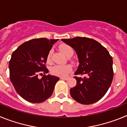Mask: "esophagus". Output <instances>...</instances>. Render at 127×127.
<instances>
[{
    "label": "esophagus",
    "mask_w": 127,
    "mask_h": 127,
    "mask_svg": "<svg viewBox=\"0 0 127 127\" xmlns=\"http://www.w3.org/2000/svg\"><path fill=\"white\" fill-rule=\"evenodd\" d=\"M60 79H63V80H67L69 79V77H60Z\"/></svg>",
    "instance_id": "esophagus-1"
}]
</instances>
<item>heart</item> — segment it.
<instances>
[{
    "label": "heart",
    "mask_w": 127,
    "mask_h": 127,
    "mask_svg": "<svg viewBox=\"0 0 127 127\" xmlns=\"http://www.w3.org/2000/svg\"><path fill=\"white\" fill-rule=\"evenodd\" d=\"M62 53L64 54L67 57H70L73 55V49L70 46L62 44L59 47ZM51 52L50 51L47 56V62L50 63L51 62ZM71 71V67L69 65H55L51 68V72L53 75L59 76V77H65L69 74Z\"/></svg>",
    "instance_id": "1"
}]
</instances>
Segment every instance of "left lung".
Instances as JSON below:
<instances>
[{"label":"left lung","instance_id":"obj_1","mask_svg":"<svg viewBox=\"0 0 127 127\" xmlns=\"http://www.w3.org/2000/svg\"><path fill=\"white\" fill-rule=\"evenodd\" d=\"M73 48L79 64L75 75L77 83L70 90L71 97L82 104H92L104 96L113 79V58L101 44L94 39L76 37L62 39Z\"/></svg>","mask_w":127,"mask_h":127}]
</instances>
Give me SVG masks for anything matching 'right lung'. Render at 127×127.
<instances>
[{
    "label": "right lung",
    "mask_w": 127,
    "mask_h": 127,
    "mask_svg": "<svg viewBox=\"0 0 127 127\" xmlns=\"http://www.w3.org/2000/svg\"><path fill=\"white\" fill-rule=\"evenodd\" d=\"M58 39H33L24 42L13 53L9 63L10 80L20 96L31 103H41L51 97L60 78L39 73L49 72L47 56Z\"/></svg>",
    "instance_id": "right-lung-1"
}]
</instances>
